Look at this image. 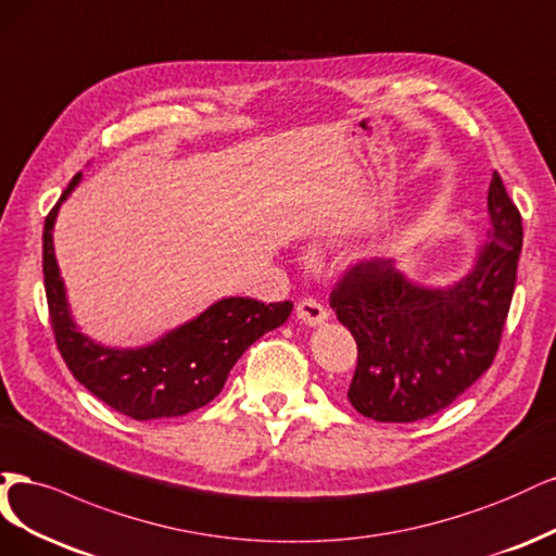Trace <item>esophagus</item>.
Segmentation results:
<instances>
[{"label": "esophagus", "mask_w": 556, "mask_h": 556, "mask_svg": "<svg viewBox=\"0 0 556 556\" xmlns=\"http://www.w3.org/2000/svg\"><path fill=\"white\" fill-rule=\"evenodd\" d=\"M295 314L300 320H304V324H309V326L324 324V320L328 318V309L316 298H302L295 304Z\"/></svg>", "instance_id": "obj_1"}]
</instances>
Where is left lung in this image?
I'll return each mask as SVG.
<instances>
[{
	"label": "left lung",
	"instance_id": "8db88e82",
	"mask_svg": "<svg viewBox=\"0 0 556 556\" xmlns=\"http://www.w3.org/2000/svg\"><path fill=\"white\" fill-rule=\"evenodd\" d=\"M490 242L459 283L420 289L392 261L353 263L330 293L357 344L351 406L379 422H416L451 406L498 351L522 252V217L494 170Z\"/></svg>",
	"mask_w": 556,
	"mask_h": 556
}]
</instances>
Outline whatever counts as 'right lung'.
<instances>
[{
	"label": "right lung",
	"instance_id": "obj_1",
	"mask_svg": "<svg viewBox=\"0 0 556 556\" xmlns=\"http://www.w3.org/2000/svg\"><path fill=\"white\" fill-rule=\"evenodd\" d=\"M80 180L74 175L43 228V281L50 326L60 355L76 381L103 404L134 420L185 416L219 395L228 371L258 337L289 318L293 302L265 304L254 298H226L191 324L161 337L152 346L117 351L80 334L68 316L64 283L52 252L58 207Z\"/></svg>",
	"mask_w": 556,
	"mask_h": 556
}]
</instances>
